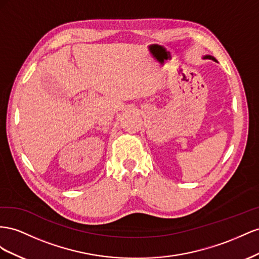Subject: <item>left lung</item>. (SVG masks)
Instances as JSON below:
<instances>
[{
    "instance_id": "left-lung-1",
    "label": "left lung",
    "mask_w": 259,
    "mask_h": 259,
    "mask_svg": "<svg viewBox=\"0 0 259 259\" xmlns=\"http://www.w3.org/2000/svg\"><path fill=\"white\" fill-rule=\"evenodd\" d=\"M203 58H208V60H211V61H213V62H217L216 58L213 57V56H211V55H204Z\"/></svg>"
}]
</instances>
